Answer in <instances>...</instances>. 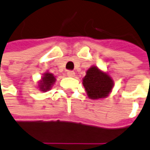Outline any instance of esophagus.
I'll use <instances>...</instances> for the list:
<instances>
[{
  "label": "esophagus",
  "instance_id": "1",
  "mask_svg": "<svg viewBox=\"0 0 150 150\" xmlns=\"http://www.w3.org/2000/svg\"><path fill=\"white\" fill-rule=\"evenodd\" d=\"M67 75H68V77H73L75 76V73H74L73 71H68Z\"/></svg>",
  "mask_w": 150,
  "mask_h": 150
}]
</instances>
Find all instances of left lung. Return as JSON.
Returning a JSON list of instances; mask_svg holds the SVG:
<instances>
[{
	"label": "left lung",
	"instance_id": "left-lung-1",
	"mask_svg": "<svg viewBox=\"0 0 150 150\" xmlns=\"http://www.w3.org/2000/svg\"><path fill=\"white\" fill-rule=\"evenodd\" d=\"M82 85L88 98L91 100H101L108 96L114 86V81L111 75L92 65L86 72L82 78Z\"/></svg>",
	"mask_w": 150,
	"mask_h": 150
}]
</instances>
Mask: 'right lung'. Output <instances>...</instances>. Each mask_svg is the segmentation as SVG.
Here are the masks:
<instances>
[{"label":"right lung","mask_w":150,"mask_h":150,"mask_svg":"<svg viewBox=\"0 0 150 150\" xmlns=\"http://www.w3.org/2000/svg\"><path fill=\"white\" fill-rule=\"evenodd\" d=\"M55 77H56L53 73H50V72H45L42 74L41 79L38 81L37 88L42 92L49 91L50 90H51V88L53 87V86L54 85V83L56 81Z\"/></svg>","instance_id":"add662e5"}]
</instances>
